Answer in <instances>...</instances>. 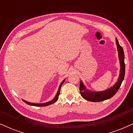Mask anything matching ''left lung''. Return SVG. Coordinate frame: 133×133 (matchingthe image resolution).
Listing matches in <instances>:
<instances>
[{
    "mask_svg": "<svg viewBox=\"0 0 133 133\" xmlns=\"http://www.w3.org/2000/svg\"><path fill=\"white\" fill-rule=\"evenodd\" d=\"M116 45H117V51L119 52V59L121 63V70H120V75L119 78L118 79L117 82L114 84L112 87L108 90L103 91H99V92H94L89 91L87 90L86 87L82 82H80V92L82 97L84 98L85 100L91 102H101L105 100H107L111 98L112 96L115 95L116 92L118 91L122 83L125 76V55L123 52V48L119 45V42H118L117 38L116 39Z\"/></svg>",
    "mask_w": 133,
    "mask_h": 133,
    "instance_id": "left-lung-1",
    "label": "left lung"
}]
</instances>
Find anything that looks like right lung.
Instances as JSON below:
<instances>
[{
  "label": "right lung",
  "instance_id": "add662e5",
  "mask_svg": "<svg viewBox=\"0 0 133 133\" xmlns=\"http://www.w3.org/2000/svg\"><path fill=\"white\" fill-rule=\"evenodd\" d=\"M64 79L63 81L62 82V83H61V85H60L59 86V90H58V91L57 92V94H56V96H55V97L52 100V101H51L50 102H46V103H30V102H26L24 101V100H22V101L25 102L26 103H27L28 105H32V106H36V107H46V106H48V105H50L51 104H52V103H54V102H56V101L58 100V98H59V96L60 94V90H61V87H62V85L63 84V82H64L65 81Z\"/></svg>",
  "mask_w": 133,
  "mask_h": 133
}]
</instances>
